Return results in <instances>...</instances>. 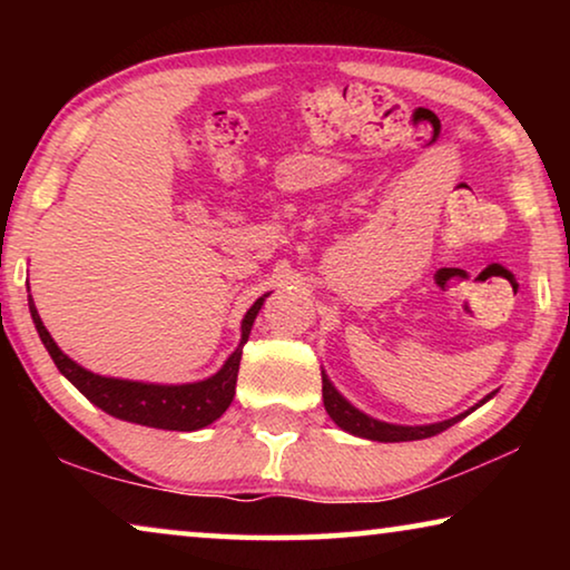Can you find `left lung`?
<instances>
[{
  "mask_svg": "<svg viewBox=\"0 0 570 570\" xmlns=\"http://www.w3.org/2000/svg\"><path fill=\"white\" fill-rule=\"evenodd\" d=\"M322 394H324V407L330 412V417L337 423L342 431L353 433V435H361V439H371V441H381V443H396V441H420V439H431V435L446 431L454 423H459L464 415L459 417H451V420H443V423H435V425H389V423H381V420H373L368 415H363L361 410H355L353 404H350L345 396H340L337 389L330 384V379L322 373ZM493 396V394H490ZM490 396H485L482 402H488ZM480 402V404H482ZM474 410V407H472Z\"/></svg>",
  "mask_w": 570,
  "mask_h": 570,
  "instance_id": "left-lung-1",
  "label": "left lung"
}]
</instances>
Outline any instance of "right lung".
Segmentation results:
<instances>
[{
	"label": "right lung",
	"mask_w": 570,
	"mask_h": 570,
	"mask_svg": "<svg viewBox=\"0 0 570 570\" xmlns=\"http://www.w3.org/2000/svg\"><path fill=\"white\" fill-rule=\"evenodd\" d=\"M264 298L254 303L246 311L244 324H240V345L233 353L220 371L213 379L197 381V384H181V386H160V384H139V381H121V379H106L98 373L85 371L82 365L61 353L51 334L38 316L33 306V298L28 295L30 316L38 330V337L49 350L51 361L57 368L88 396V400L100 407L108 415L127 420V423H139L147 428H163V431H199L223 415L233 402L236 394V379L240 365V350H244L248 332H252L254 318L259 314Z\"/></svg>",
	"instance_id": "add662e5"
}]
</instances>
